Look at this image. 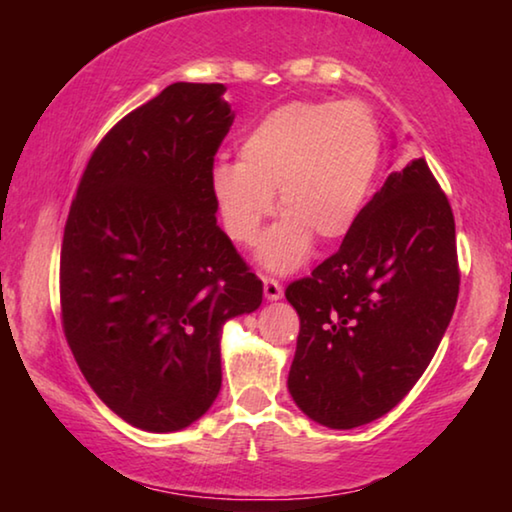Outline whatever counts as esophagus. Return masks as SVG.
I'll return each instance as SVG.
<instances>
[{
	"label": "esophagus",
	"mask_w": 512,
	"mask_h": 512,
	"mask_svg": "<svg viewBox=\"0 0 512 512\" xmlns=\"http://www.w3.org/2000/svg\"><path fill=\"white\" fill-rule=\"evenodd\" d=\"M282 284L275 280V277H264V296L266 300H280L282 298Z\"/></svg>",
	"instance_id": "34e87169"
}]
</instances>
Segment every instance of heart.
<instances>
[{
	"label": "heart",
	"instance_id": "heart-1",
	"mask_svg": "<svg viewBox=\"0 0 512 512\" xmlns=\"http://www.w3.org/2000/svg\"><path fill=\"white\" fill-rule=\"evenodd\" d=\"M384 137L361 101H289L257 119L239 140V162L212 169L216 214L235 244L253 246L275 212L282 221L259 244V262L287 273L314 239L341 244L375 194Z\"/></svg>",
	"mask_w": 512,
	"mask_h": 512
}]
</instances>
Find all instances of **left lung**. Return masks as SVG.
<instances>
[{
  "label": "left lung",
  "instance_id": "1",
  "mask_svg": "<svg viewBox=\"0 0 512 512\" xmlns=\"http://www.w3.org/2000/svg\"><path fill=\"white\" fill-rule=\"evenodd\" d=\"M454 214L429 164L393 171L357 228L284 296L300 334L289 393L329 429L381 418L415 386L452 320Z\"/></svg>",
  "mask_w": 512,
  "mask_h": 512
}]
</instances>
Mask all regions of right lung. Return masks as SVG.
<instances>
[{"label":"right lung","instance_id":"right-lung-1","mask_svg":"<svg viewBox=\"0 0 512 512\" xmlns=\"http://www.w3.org/2000/svg\"><path fill=\"white\" fill-rule=\"evenodd\" d=\"M223 83H173L94 149L60 248V311L99 400L137 429H185L221 391L225 320L262 280L216 225L214 155L235 115Z\"/></svg>","mask_w":512,"mask_h":512}]
</instances>
